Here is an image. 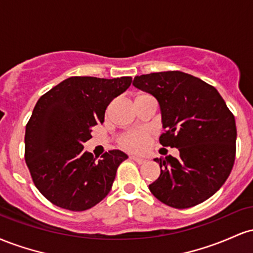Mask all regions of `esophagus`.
Returning a JSON list of instances; mask_svg holds the SVG:
<instances>
[{
	"mask_svg": "<svg viewBox=\"0 0 253 253\" xmlns=\"http://www.w3.org/2000/svg\"><path fill=\"white\" fill-rule=\"evenodd\" d=\"M130 158H132L133 161H135L136 163H138V164H144L145 162H146V159L143 158V157H140V156H135V155H132V156H130Z\"/></svg>",
	"mask_w": 253,
	"mask_h": 253,
	"instance_id": "1",
	"label": "esophagus"
}]
</instances>
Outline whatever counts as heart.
Returning a JSON list of instances; mask_svg holds the SVG:
<instances>
[{"label":"heart","instance_id":"heart-1","mask_svg":"<svg viewBox=\"0 0 253 253\" xmlns=\"http://www.w3.org/2000/svg\"><path fill=\"white\" fill-rule=\"evenodd\" d=\"M140 96H143V95H140ZM149 141H150V135L146 130L135 129V130H132V132L126 133V134L121 138L120 144L121 146L127 150L141 151L147 146Z\"/></svg>","mask_w":253,"mask_h":253}]
</instances>
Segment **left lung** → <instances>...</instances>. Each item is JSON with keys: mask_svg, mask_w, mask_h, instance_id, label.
<instances>
[{"mask_svg": "<svg viewBox=\"0 0 253 253\" xmlns=\"http://www.w3.org/2000/svg\"><path fill=\"white\" fill-rule=\"evenodd\" d=\"M133 85L158 101L165 129L159 141L179 152L177 158H155L161 175L149 185L151 193L178 210L210 199L226 182L236 158V120L221 95L182 71L135 76Z\"/></svg>", "mask_w": 253, "mask_h": 253, "instance_id": "8db88e82", "label": "left lung"}]
</instances>
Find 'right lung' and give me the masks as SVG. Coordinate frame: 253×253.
<instances>
[{
	"mask_svg": "<svg viewBox=\"0 0 253 253\" xmlns=\"http://www.w3.org/2000/svg\"><path fill=\"white\" fill-rule=\"evenodd\" d=\"M130 83L128 76L69 77L38 100L26 126L25 159L38 190L53 205L82 211L108 195L128 156L113 150L95 161L83 144Z\"/></svg>",
	"mask_w": 253,
	"mask_h": 253,
	"instance_id": "right-lung-1",
	"label": "right lung"
}]
</instances>
